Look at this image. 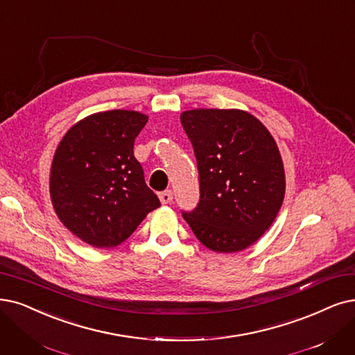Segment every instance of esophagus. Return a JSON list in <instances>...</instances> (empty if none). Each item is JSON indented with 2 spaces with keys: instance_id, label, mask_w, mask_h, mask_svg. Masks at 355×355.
<instances>
[{
  "instance_id": "esophagus-1",
  "label": "esophagus",
  "mask_w": 355,
  "mask_h": 355,
  "mask_svg": "<svg viewBox=\"0 0 355 355\" xmlns=\"http://www.w3.org/2000/svg\"><path fill=\"white\" fill-rule=\"evenodd\" d=\"M159 198H160L162 204H170L173 200V193H172V191H164V192L159 193Z\"/></svg>"
}]
</instances>
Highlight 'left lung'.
Returning <instances> with one entry per match:
<instances>
[{
	"label": "left lung",
	"mask_w": 355,
	"mask_h": 355,
	"mask_svg": "<svg viewBox=\"0 0 355 355\" xmlns=\"http://www.w3.org/2000/svg\"><path fill=\"white\" fill-rule=\"evenodd\" d=\"M196 157L200 202L185 212L193 234L218 253L240 252L271 227L284 201L286 175L275 139L239 109L180 115Z\"/></svg>",
	"instance_id": "1"
}]
</instances>
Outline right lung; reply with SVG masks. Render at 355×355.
<instances>
[{"label":"right lung","instance_id":"right-lung-1","mask_svg":"<svg viewBox=\"0 0 355 355\" xmlns=\"http://www.w3.org/2000/svg\"><path fill=\"white\" fill-rule=\"evenodd\" d=\"M148 118L134 110L98 112L81 119L55 151L49 192L56 216L93 248L125 242L160 201L134 157Z\"/></svg>","mask_w":355,"mask_h":355}]
</instances>
